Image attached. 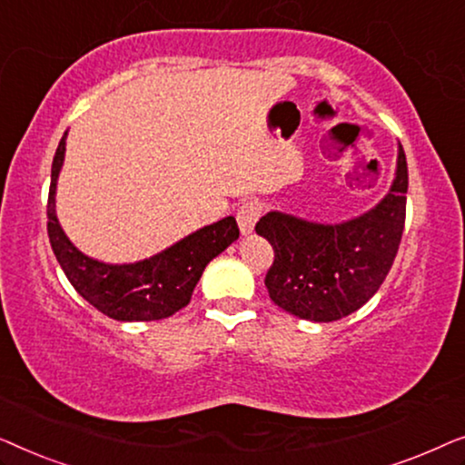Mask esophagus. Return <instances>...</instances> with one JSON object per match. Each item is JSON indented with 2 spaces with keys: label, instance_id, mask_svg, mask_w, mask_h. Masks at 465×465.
<instances>
[{
  "label": "esophagus",
  "instance_id": "esophagus-1",
  "mask_svg": "<svg viewBox=\"0 0 465 465\" xmlns=\"http://www.w3.org/2000/svg\"><path fill=\"white\" fill-rule=\"evenodd\" d=\"M260 215H262V203H258L256 199L241 203L237 209V222H239L241 232L243 234L252 232L253 226H256V222L260 220Z\"/></svg>",
  "mask_w": 465,
  "mask_h": 465
}]
</instances>
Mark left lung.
<instances>
[{"label": "left lung", "instance_id": "obj_1", "mask_svg": "<svg viewBox=\"0 0 465 465\" xmlns=\"http://www.w3.org/2000/svg\"><path fill=\"white\" fill-rule=\"evenodd\" d=\"M409 167L402 145L396 180L383 201L342 224H313L271 212L256 232L269 239L275 258L264 277L271 301L309 322H336L377 294L404 232Z\"/></svg>", "mask_w": 465, "mask_h": 465}]
</instances>
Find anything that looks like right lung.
<instances>
[{
	"label": "right lung",
	"instance_id": "right-lung-1",
	"mask_svg": "<svg viewBox=\"0 0 465 465\" xmlns=\"http://www.w3.org/2000/svg\"><path fill=\"white\" fill-rule=\"evenodd\" d=\"M65 135L53 158L46 213L50 245L69 283L94 309L118 322H154L177 313L193 298L205 266L237 241V220L228 215L135 264H105L88 258L65 237L54 213V188L65 158Z\"/></svg>",
	"mask_w": 465,
	"mask_h": 465
}]
</instances>
